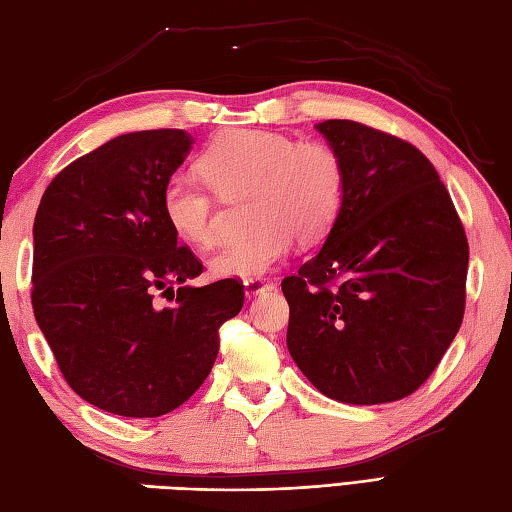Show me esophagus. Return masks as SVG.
<instances>
[{
	"label": "esophagus",
	"mask_w": 512,
	"mask_h": 512,
	"mask_svg": "<svg viewBox=\"0 0 512 512\" xmlns=\"http://www.w3.org/2000/svg\"><path fill=\"white\" fill-rule=\"evenodd\" d=\"M273 288L275 286L268 284L266 279H248V281H244V295L246 297H257V295H262V292H268Z\"/></svg>",
	"instance_id": "1"
}]
</instances>
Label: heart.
<instances>
[{
  "instance_id": "b5f03b06",
  "label": "heart",
  "mask_w": 512,
  "mask_h": 512,
  "mask_svg": "<svg viewBox=\"0 0 512 512\" xmlns=\"http://www.w3.org/2000/svg\"><path fill=\"white\" fill-rule=\"evenodd\" d=\"M198 169L222 200L248 198L246 217L253 226L211 257L217 277L248 281L268 275L295 239L301 246L321 242L341 211L343 162L319 140L297 143L279 132L233 129L202 151ZM205 185L178 173L162 189L169 228L195 248H211L220 237V209Z\"/></svg>"
}]
</instances>
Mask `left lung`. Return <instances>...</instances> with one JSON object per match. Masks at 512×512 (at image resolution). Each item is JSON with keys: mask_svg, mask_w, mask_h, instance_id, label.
<instances>
[{"mask_svg": "<svg viewBox=\"0 0 512 512\" xmlns=\"http://www.w3.org/2000/svg\"><path fill=\"white\" fill-rule=\"evenodd\" d=\"M314 127L343 162V202L319 253L281 284L288 352L332 400L394 402L460 330L469 244L422 151L354 121Z\"/></svg>", "mask_w": 512, "mask_h": 512, "instance_id": "left-lung-1", "label": "left lung"}]
</instances>
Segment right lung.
I'll list each match as a JSON object with an SVG mask.
<instances>
[{"instance_id": "obj_1", "label": "right lung", "mask_w": 512, "mask_h": 512, "mask_svg": "<svg viewBox=\"0 0 512 512\" xmlns=\"http://www.w3.org/2000/svg\"><path fill=\"white\" fill-rule=\"evenodd\" d=\"M191 147L184 129L116 136L65 167L35 215L39 330L76 394L116 416L158 418L187 402L215 363L217 330L244 306L235 279L187 284L202 264L162 213ZM158 291L177 301L158 307Z\"/></svg>"}]
</instances>
